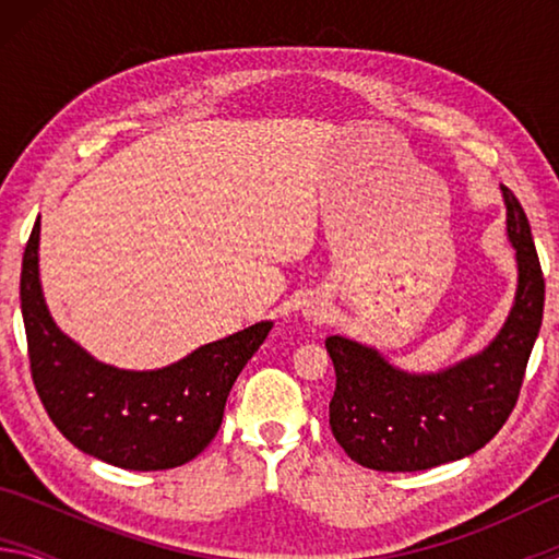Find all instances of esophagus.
<instances>
[{
    "instance_id": "34e87169",
    "label": "esophagus",
    "mask_w": 559,
    "mask_h": 559,
    "mask_svg": "<svg viewBox=\"0 0 559 559\" xmlns=\"http://www.w3.org/2000/svg\"><path fill=\"white\" fill-rule=\"evenodd\" d=\"M302 318L313 320V323H323V320L328 318V302L320 300V298L308 300L306 310H302Z\"/></svg>"
}]
</instances>
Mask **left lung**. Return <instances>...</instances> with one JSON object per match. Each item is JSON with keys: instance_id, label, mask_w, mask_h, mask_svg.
I'll return each instance as SVG.
<instances>
[{"instance_id": "8db88e82", "label": "left lung", "mask_w": 559, "mask_h": 559, "mask_svg": "<svg viewBox=\"0 0 559 559\" xmlns=\"http://www.w3.org/2000/svg\"><path fill=\"white\" fill-rule=\"evenodd\" d=\"M500 189L518 288L493 343L447 370L416 374L355 340H325L337 380L330 429L359 466L406 473L459 461L484 449L513 412L543 325L545 278L523 206L508 187Z\"/></svg>"}]
</instances>
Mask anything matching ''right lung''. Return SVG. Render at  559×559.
<instances>
[{"instance_id": "add662e5", "label": "right lung", "mask_w": 559, "mask_h": 559, "mask_svg": "<svg viewBox=\"0 0 559 559\" xmlns=\"http://www.w3.org/2000/svg\"><path fill=\"white\" fill-rule=\"evenodd\" d=\"M39 231L36 222L24 249L19 298L32 380L56 429L75 449L118 468L165 471L200 456L222 427L236 377L271 333V320L202 345L163 370L103 365L63 335L46 308Z\"/></svg>"}]
</instances>
